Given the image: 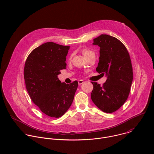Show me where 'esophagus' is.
<instances>
[{
	"label": "esophagus",
	"mask_w": 154,
	"mask_h": 154,
	"mask_svg": "<svg viewBox=\"0 0 154 154\" xmlns=\"http://www.w3.org/2000/svg\"><path fill=\"white\" fill-rule=\"evenodd\" d=\"M83 82H84V81H83V80H79L78 81L79 85H82V83H83Z\"/></svg>",
	"instance_id": "34e87169"
}]
</instances>
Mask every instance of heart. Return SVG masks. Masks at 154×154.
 Segmentation results:
<instances>
[{"label":"heart","instance_id":"heart-1","mask_svg":"<svg viewBox=\"0 0 154 154\" xmlns=\"http://www.w3.org/2000/svg\"><path fill=\"white\" fill-rule=\"evenodd\" d=\"M82 52H83V55H84L86 58H87L88 57H89V56L93 55V54H94V53L92 51H91V50H90V49H83V50L82 51Z\"/></svg>","mask_w":154,"mask_h":154}]
</instances>
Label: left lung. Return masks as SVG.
Returning a JSON list of instances; mask_svg holds the SVG:
<instances>
[{"label": "left lung", "instance_id": "obj_1", "mask_svg": "<svg viewBox=\"0 0 154 154\" xmlns=\"http://www.w3.org/2000/svg\"><path fill=\"white\" fill-rule=\"evenodd\" d=\"M93 45L100 47V57L96 71L107 77L101 86L91 82V98L103 112H116L128 98L133 81V69L127 49L117 38L101 35L93 39Z\"/></svg>", "mask_w": 154, "mask_h": 154}]
</instances>
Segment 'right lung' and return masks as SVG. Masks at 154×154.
I'll list each match as a JSON object with an SVG mask.
<instances>
[{
    "label": "right lung",
    "mask_w": 154,
    "mask_h": 154,
    "mask_svg": "<svg viewBox=\"0 0 154 154\" xmlns=\"http://www.w3.org/2000/svg\"><path fill=\"white\" fill-rule=\"evenodd\" d=\"M69 46L53 42L44 43L28 56L24 66L26 89L40 110L52 118L62 116L71 106L78 82L66 84L58 78L65 69Z\"/></svg>",
    "instance_id": "add662e5"
}]
</instances>
